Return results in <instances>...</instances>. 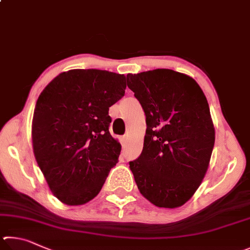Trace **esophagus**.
Segmentation results:
<instances>
[{"instance_id": "esophagus-1", "label": "esophagus", "mask_w": 250, "mask_h": 250, "mask_svg": "<svg viewBox=\"0 0 250 250\" xmlns=\"http://www.w3.org/2000/svg\"><path fill=\"white\" fill-rule=\"evenodd\" d=\"M126 143H127V136H122V137H121V144H122V146H125Z\"/></svg>"}]
</instances>
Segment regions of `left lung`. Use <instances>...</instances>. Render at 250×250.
Segmentation results:
<instances>
[{
	"label": "left lung",
	"mask_w": 250,
	"mask_h": 250,
	"mask_svg": "<svg viewBox=\"0 0 250 250\" xmlns=\"http://www.w3.org/2000/svg\"><path fill=\"white\" fill-rule=\"evenodd\" d=\"M147 129L129 168L144 198L158 208L188 202L202 183L215 142L208 100L193 78L170 69L127 74Z\"/></svg>",
	"instance_id": "8db88e82"
}]
</instances>
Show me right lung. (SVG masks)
I'll return each mask as SVG.
<instances>
[{"label": "right lung", "instance_id": "right-lung-1", "mask_svg": "<svg viewBox=\"0 0 250 250\" xmlns=\"http://www.w3.org/2000/svg\"><path fill=\"white\" fill-rule=\"evenodd\" d=\"M124 74L98 69L61 72L42 90L35 106V158L60 202L82 205L102 189L121 154L108 132V107L125 94Z\"/></svg>", "mask_w": 250, "mask_h": 250}]
</instances>
